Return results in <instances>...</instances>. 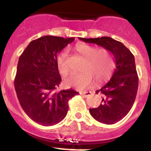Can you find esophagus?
Returning a JSON list of instances; mask_svg holds the SVG:
<instances>
[{
	"mask_svg": "<svg viewBox=\"0 0 151 151\" xmlns=\"http://www.w3.org/2000/svg\"><path fill=\"white\" fill-rule=\"evenodd\" d=\"M80 94H82L84 97H87L91 94V91H82V92H80Z\"/></svg>",
	"mask_w": 151,
	"mask_h": 151,
	"instance_id": "1",
	"label": "esophagus"
}]
</instances>
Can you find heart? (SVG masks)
<instances>
[{"label":"heart","instance_id":"1","mask_svg":"<svg viewBox=\"0 0 151 151\" xmlns=\"http://www.w3.org/2000/svg\"><path fill=\"white\" fill-rule=\"evenodd\" d=\"M75 50L85 60L80 74H70L64 79V83L69 87L85 89L92 87L95 83H102L111 76L115 69V60L111 52L106 48L98 49L97 47L80 43L76 45ZM67 50H63L57 57L58 71L63 76L69 72L67 64Z\"/></svg>","mask_w":151,"mask_h":151}]
</instances>
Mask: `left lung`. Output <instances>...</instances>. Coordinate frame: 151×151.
<instances>
[{"mask_svg": "<svg viewBox=\"0 0 151 151\" xmlns=\"http://www.w3.org/2000/svg\"><path fill=\"white\" fill-rule=\"evenodd\" d=\"M79 39L103 47L114 56L116 68L111 78L96 91L102 94L101 104L89 111L92 117L101 123H116L130 111L138 91V77L134 55L120 41L110 37Z\"/></svg>", "mask_w": 151, "mask_h": 151, "instance_id": "obj_1", "label": "left lung"}]
</instances>
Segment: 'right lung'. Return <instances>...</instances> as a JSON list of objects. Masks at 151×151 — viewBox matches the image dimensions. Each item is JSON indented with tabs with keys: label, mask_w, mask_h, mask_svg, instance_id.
<instances>
[{
	"label": "right lung",
	"mask_w": 151,
	"mask_h": 151,
	"mask_svg": "<svg viewBox=\"0 0 151 151\" xmlns=\"http://www.w3.org/2000/svg\"><path fill=\"white\" fill-rule=\"evenodd\" d=\"M74 39L43 36L31 41L19 58L16 93L22 110L40 125L50 126L61 122L67 114L69 100L78 94L71 88L54 91L61 82L57 54Z\"/></svg>",
	"instance_id": "right-lung-1"
}]
</instances>
